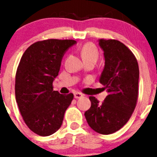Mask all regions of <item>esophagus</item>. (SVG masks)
Here are the masks:
<instances>
[{
  "label": "esophagus",
  "mask_w": 157,
  "mask_h": 157,
  "mask_svg": "<svg viewBox=\"0 0 157 157\" xmlns=\"http://www.w3.org/2000/svg\"><path fill=\"white\" fill-rule=\"evenodd\" d=\"M83 95L82 94H80V93L78 92H75L74 94V98H76V99H78V98H82Z\"/></svg>",
  "instance_id": "obj_1"
}]
</instances>
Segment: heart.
I'll list each match as a JSON object with an SVG mask.
<instances>
[{
	"mask_svg": "<svg viewBox=\"0 0 157 157\" xmlns=\"http://www.w3.org/2000/svg\"><path fill=\"white\" fill-rule=\"evenodd\" d=\"M81 55L84 61L92 59L97 60L99 52H98L97 47L93 43H86L82 47Z\"/></svg>",
	"mask_w": 157,
	"mask_h": 157,
	"instance_id": "obj_1",
	"label": "heart"
}]
</instances>
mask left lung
I'll return each mask as SVG.
<instances>
[{
    "label": "left lung",
    "instance_id": "8db88e82",
    "mask_svg": "<svg viewBox=\"0 0 157 157\" xmlns=\"http://www.w3.org/2000/svg\"><path fill=\"white\" fill-rule=\"evenodd\" d=\"M98 42L105 61L99 82L109 94L101 104L90 97L91 107L84 115L94 131L110 134L125 125L135 109L139 68L134 55L124 44L112 39Z\"/></svg>",
    "mask_w": 157,
    "mask_h": 157
}]
</instances>
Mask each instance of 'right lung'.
I'll use <instances>...</instances> for the list:
<instances>
[{"mask_svg": "<svg viewBox=\"0 0 157 157\" xmlns=\"http://www.w3.org/2000/svg\"><path fill=\"white\" fill-rule=\"evenodd\" d=\"M75 40L48 39L32 44L24 52L16 75V99L23 119L33 132L49 136L62 125L74 95L53 90L62 59Z\"/></svg>", "mask_w": 157, "mask_h": 157, "instance_id": "right-lung-1", "label": "right lung"}]
</instances>
